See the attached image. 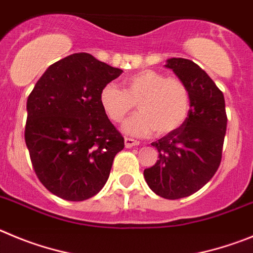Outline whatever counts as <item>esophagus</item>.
Returning a JSON list of instances; mask_svg holds the SVG:
<instances>
[{"instance_id":"obj_1","label":"esophagus","mask_w":253,"mask_h":253,"mask_svg":"<svg viewBox=\"0 0 253 253\" xmlns=\"http://www.w3.org/2000/svg\"><path fill=\"white\" fill-rule=\"evenodd\" d=\"M140 145V141L137 140H133V138H129V137H125V146L127 149H131L132 146H138Z\"/></svg>"}]
</instances>
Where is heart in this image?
<instances>
[{
    "label": "heart",
    "instance_id": "1",
    "mask_svg": "<svg viewBox=\"0 0 253 253\" xmlns=\"http://www.w3.org/2000/svg\"><path fill=\"white\" fill-rule=\"evenodd\" d=\"M125 89L106 84L99 94V103L107 117L121 122L135 110L140 113L124 125L127 133L147 136L152 132L165 136L177 131L188 118L190 93L181 79L166 77L154 69L140 70L124 81Z\"/></svg>",
    "mask_w": 253,
    "mask_h": 253
}]
</instances>
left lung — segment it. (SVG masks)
<instances>
[{"label":"left lung","instance_id":"8db88e82","mask_svg":"<svg viewBox=\"0 0 253 253\" xmlns=\"http://www.w3.org/2000/svg\"><path fill=\"white\" fill-rule=\"evenodd\" d=\"M165 67L188 85L190 111L180 128L151 143L159 160L143 176L155 194L174 200L194 194L217 172L227 115L222 90L194 61L172 58Z\"/></svg>","mask_w":253,"mask_h":253}]
</instances>
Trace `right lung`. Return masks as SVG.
Segmentation results:
<instances>
[{
	"mask_svg": "<svg viewBox=\"0 0 253 253\" xmlns=\"http://www.w3.org/2000/svg\"><path fill=\"white\" fill-rule=\"evenodd\" d=\"M121 74L90 54H72L50 65L27 98L25 142L34 171L61 199L94 197L125 147L99 103L102 88Z\"/></svg>",
	"mask_w": 253,
	"mask_h": 253,
	"instance_id": "1",
	"label": "right lung"
}]
</instances>
